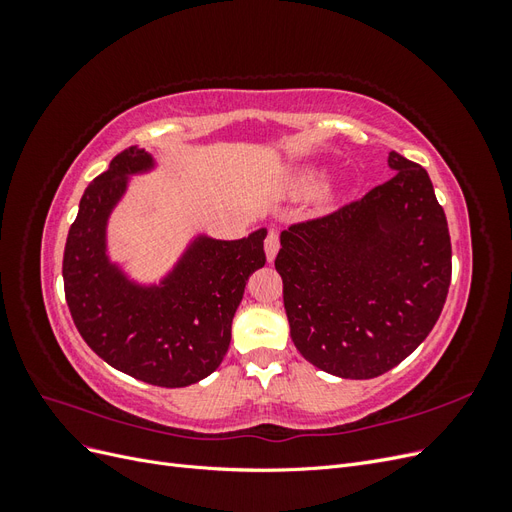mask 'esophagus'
I'll list each match as a JSON object with an SVG mask.
<instances>
[{"instance_id":"esophagus-1","label":"esophagus","mask_w":512,"mask_h":512,"mask_svg":"<svg viewBox=\"0 0 512 512\" xmlns=\"http://www.w3.org/2000/svg\"><path fill=\"white\" fill-rule=\"evenodd\" d=\"M265 252H267V260L273 262L277 252H280V235L275 230H269V235L265 239Z\"/></svg>"}]
</instances>
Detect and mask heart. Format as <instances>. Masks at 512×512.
Returning a JSON list of instances; mask_svg holds the SVG:
<instances>
[{
  "mask_svg": "<svg viewBox=\"0 0 512 512\" xmlns=\"http://www.w3.org/2000/svg\"><path fill=\"white\" fill-rule=\"evenodd\" d=\"M320 181H322V175L318 173V170H303L297 179V188L303 192H309V190H314Z\"/></svg>",
  "mask_w": 512,
  "mask_h": 512,
  "instance_id": "1",
  "label": "heart"
}]
</instances>
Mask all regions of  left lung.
<instances>
[{
    "instance_id": "1",
    "label": "left lung",
    "mask_w": 512,
    "mask_h": 512,
    "mask_svg": "<svg viewBox=\"0 0 512 512\" xmlns=\"http://www.w3.org/2000/svg\"><path fill=\"white\" fill-rule=\"evenodd\" d=\"M389 166L395 177L361 200L284 230L275 258L294 346L339 378L404 361L451 286V237L427 170L397 151Z\"/></svg>"
}]
</instances>
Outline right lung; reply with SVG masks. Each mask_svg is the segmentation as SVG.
<instances>
[{
  "instance_id": "right-lung-1",
  "label": "right lung",
  "mask_w": 512,
  "mask_h": 512,
  "mask_svg": "<svg viewBox=\"0 0 512 512\" xmlns=\"http://www.w3.org/2000/svg\"><path fill=\"white\" fill-rule=\"evenodd\" d=\"M151 153L123 149L87 185L64 252V290L87 346L136 380L179 389L207 378L230 346L245 282L265 267L267 228L237 241L198 235L158 284H138L108 258L106 226Z\"/></svg>"
}]
</instances>
